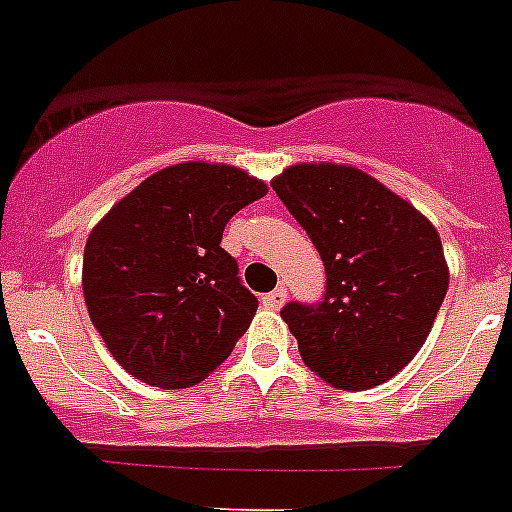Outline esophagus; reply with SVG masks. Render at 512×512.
I'll use <instances>...</instances> for the list:
<instances>
[{
    "label": "esophagus",
    "mask_w": 512,
    "mask_h": 512,
    "mask_svg": "<svg viewBox=\"0 0 512 512\" xmlns=\"http://www.w3.org/2000/svg\"><path fill=\"white\" fill-rule=\"evenodd\" d=\"M284 302H287V289H284V287L274 289V292H269V295L261 297V305L269 307V310H279Z\"/></svg>",
    "instance_id": "esophagus-1"
}]
</instances>
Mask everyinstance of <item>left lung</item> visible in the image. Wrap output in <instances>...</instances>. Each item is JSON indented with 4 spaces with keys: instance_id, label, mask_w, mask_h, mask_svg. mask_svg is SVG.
<instances>
[{
    "instance_id": "1",
    "label": "left lung",
    "mask_w": 512,
    "mask_h": 512,
    "mask_svg": "<svg viewBox=\"0 0 512 512\" xmlns=\"http://www.w3.org/2000/svg\"><path fill=\"white\" fill-rule=\"evenodd\" d=\"M271 187L328 277L320 302L282 307L305 364L338 390L392 379L420 351L449 289L436 228L354 166H292Z\"/></svg>"
}]
</instances>
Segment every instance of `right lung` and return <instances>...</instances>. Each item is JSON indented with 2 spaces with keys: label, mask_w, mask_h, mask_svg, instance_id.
<instances>
[{
  "label": "right lung",
  "mask_w": 512,
  "mask_h": 512,
  "mask_svg": "<svg viewBox=\"0 0 512 512\" xmlns=\"http://www.w3.org/2000/svg\"><path fill=\"white\" fill-rule=\"evenodd\" d=\"M266 184L223 164H176L122 197L84 248V300L110 354L140 382L182 390L215 372L256 315L230 217Z\"/></svg>",
  "instance_id": "add662e5"
}]
</instances>
